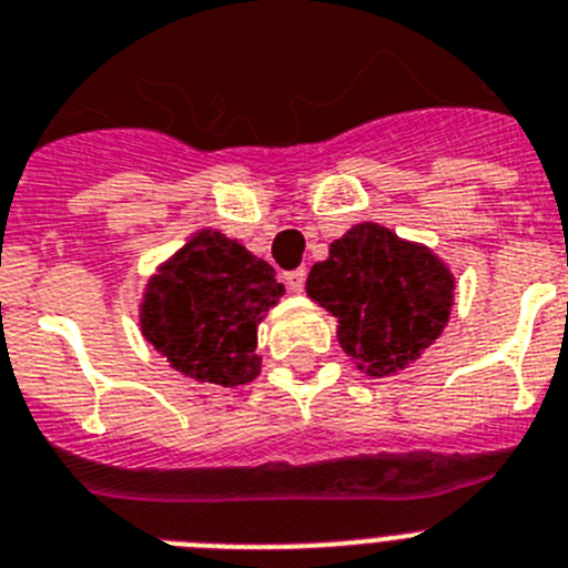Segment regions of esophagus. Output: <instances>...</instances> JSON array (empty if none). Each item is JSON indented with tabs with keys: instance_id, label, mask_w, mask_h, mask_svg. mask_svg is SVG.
Masks as SVG:
<instances>
[{
	"instance_id": "34e87169",
	"label": "esophagus",
	"mask_w": 568,
	"mask_h": 568,
	"mask_svg": "<svg viewBox=\"0 0 568 568\" xmlns=\"http://www.w3.org/2000/svg\"><path fill=\"white\" fill-rule=\"evenodd\" d=\"M283 283L291 294H300L305 288V271L303 268H294V271H285L283 274Z\"/></svg>"
}]
</instances>
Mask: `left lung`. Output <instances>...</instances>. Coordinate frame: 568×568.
<instances>
[{
  "label": "left lung",
  "instance_id": "8db88e82",
  "mask_svg": "<svg viewBox=\"0 0 568 568\" xmlns=\"http://www.w3.org/2000/svg\"><path fill=\"white\" fill-rule=\"evenodd\" d=\"M305 291L337 317L343 352L372 377H388L440 337L455 277L423 245L363 223L334 240Z\"/></svg>",
  "mask_w": 568,
  "mask_h": 568
}]
</instances>
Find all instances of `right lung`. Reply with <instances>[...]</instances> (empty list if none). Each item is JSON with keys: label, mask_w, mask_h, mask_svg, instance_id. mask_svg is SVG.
<instances>
[{"label": "right lung", "mask_w": 568, "mask_h": 568, "mask_svg": "<svg viewBox=\"0 0 568 568\" xmlns=\"http://www.w3.org/2000/svg\"><path fill=\"white\" fill-rule=\"evenodd\" d=\"M283 291L265 260L220 231H202L148 283L142 332L176 372L243 386L260 372L256 323Z\"/></svg>", "instance_id": "add662e5"}]
</instances>
